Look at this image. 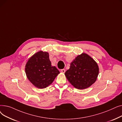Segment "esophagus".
I'll return each instance as SVG.
<instances>
[{"mask_svg":"<svg viewBox=\"0 0 122 122\" xmlns=\"http://www.w3.org/2000/svg\"><path fill=\"white\" fill-rule=\"evenodd\" d=\"M65 72H66V71H65V69H62V70H61V72H62V73H65Z\"/></svg>","mask_w":122,"mask_h":122,"instance_id":"34e87169","label":"esophagus"}]
</instances>
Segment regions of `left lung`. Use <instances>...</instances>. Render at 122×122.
I'll return each instance as SVG.
<instances>
[{"mask_svg":"<svg viewBox=\"0 0 122 122\" xmlns=\"http://www.w3.org/2000/svg\"><path fill=\"white\" fill-rule=\"evenodd\" d=\"M99 74L97 63L90 56L82 53L76 56L71 63L65 75L74 87L84 89L95 82Z\"/></svg>","mask_w":122,"mask_h":122,"instance_id":"8db88e82","label":"left lung"}]
</instances>
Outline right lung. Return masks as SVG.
Segmentation results:
<instances>
[{
  "instance_id": "obj_1",
  "label": "right lung",
  "mask_w": 122,
  "mask_h": 122,
  "mask_svg": "<svg viewBox=\"0 0 122 122\" xmlns=\"http://www.w3.org/2000/svg\"><path fill=\"white\" fill-rule=\"evenodd\" d=\"M25 72L31 84L40 89L51 85L60 73L55 66L51 65L49 53L41 50L29 59L25 66Z\"/></svg>"
}]
</instances>
